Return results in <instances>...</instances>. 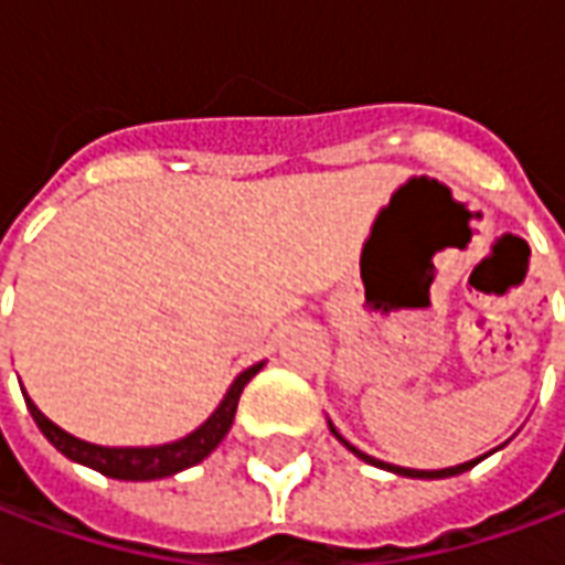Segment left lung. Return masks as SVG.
<instances>
[{"label": "left lung", "mask_w": 565, "mask_h": 565, "mask_svg": "<svg viewBox=\"0 0 565 565\" xmlns=\"http://www.w3.org/2000/svg\"><path fill=\"white\" fill-rule=\"evenodd\" d=\"M326 422H329V419H326ZM329 431L335 434V440L341 443V446H347L350 452L356 455V458H362L365 463H374V467H380V470H388V473H395V476H407V479H449V476H461V473H467V470H473L476 463L484 461L488 455L497 452V449H503V446H505V443H503V446H497V449H491V452L479 455V458H473V461L455 463V467H443V470H413V467H398V463H386V461H380V458H374V455H365L362 449H356L353 443L344 440V437L338 434V428L332 425V422H329Z\"/></svg>", "instance_id": "obj_1"}]
</instances>
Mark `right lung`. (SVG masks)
Listing matches in <instances>:
<instances>
[{"label":"right lung","instance_id":"add662e5","mask_svg":"<svg viewBox=\"0 0 565 565\" xmlns=\"http://www.w3.org/2000/svg\"><path fill=\"white\" fill-rule=\"evenodd\" d=\"M263 367V362L250 365L242 371L239 377L233 380L227 388V395L221 398V404L212 411L200 428H194L185 437L170 443H158V446H98V443L81 440L74 437L65 428H60L56 422H50L44 413L38 411L35 401L29 398L26 388H23V398H26V407L32 413V419L41 428V434L47 437L56 449H60L65 458H71L74 463H83V467H92L98 473L110 476V479H122V482H152V479H167V476H177L188 467H194L203 458L218 449V443L227 437L230 425H233V416H236V407H239L242 388L248 386V380Z\"/></svg>","mask_w":565,"mask_h":565}]
</instances>
